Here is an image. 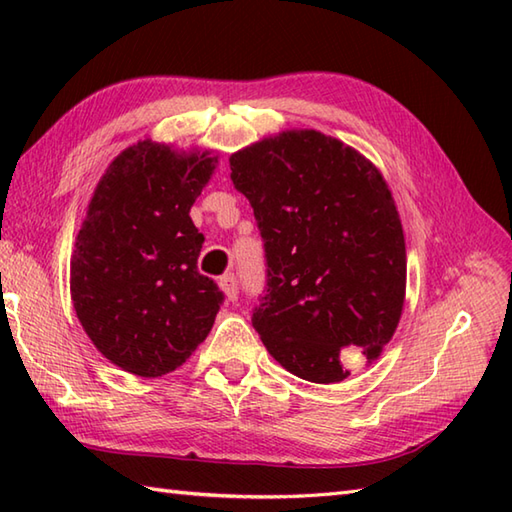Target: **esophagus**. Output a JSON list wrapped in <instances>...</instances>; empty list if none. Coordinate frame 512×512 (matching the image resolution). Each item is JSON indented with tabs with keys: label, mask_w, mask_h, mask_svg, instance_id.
<instances>
[{
	"label": "esophagus",
	"mask_w": 512,
	"mask_h": 512,
	"mask_svg": "<svg viewBox=\"0 0 512 512\" xmlns=\"http://www.w3.org/2000/svg\"><path fill=\"white\" fill-rule=\"evenodd\" d=\"M220 288L224 290V295L228 301H235L239 295V284L235 275H224L220 277Z\"/></svg>",
	"instance_id": "obj_1"
}]
</instances>
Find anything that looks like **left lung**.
<instances>
[{"label":"left lung","instance_id":"obj_1","mask_svg":"<svg viewBox=\"0 0 512 512\" xmlns=\"http://www.w3.org/2000/svg\"><path fill=\"white\" fill-rule=\"evenodd\" d=\"M266 253L253 328L275 361L310 383H341V347L367 361L394 336L405 303L400 215L380 171L314 129L264 138L231 156Z\"/></svg>","mask_w":512,"mask_h":512}]
</instances>
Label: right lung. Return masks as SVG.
<instances>
[{
	"label": "right lung",
	"instance_id": "right-lung-1",
	"mask_svg": "<svg viewBox=\"0 0 512 512\" xmlns=\"http://www.w3.org/2000/svg\"><path fill=\"white\" fill-rule=\"evenodd\" d=\"M217 156L143 140L103 173L76 235V317L107 361L156 378L211 332L224 295L198 273L204 235L189 217Z\"/></svg>",
	"mask_w": 512,
	"mask_h": 512
}]
</instances>
